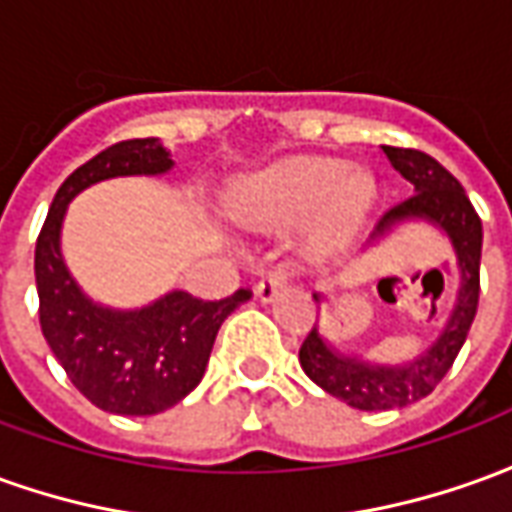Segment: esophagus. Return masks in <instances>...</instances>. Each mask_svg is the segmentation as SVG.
<instances>
[{"label":"esophagus","instance_id":"1","mask_svg":"<svg viewBox=\"0 0 512 512\" xmlns=\"http://www.w3.org/2000/svg\"><path fill=\"white\" fill-rule=\"evenodd\" d=\"M285 285H288V274H285L282 268H277V271H268L266 277L257 282V288H255L257 299H260V302H274V296H277Z\"/></svg>","mask_w":512,"mask_h":512}]
</instances>
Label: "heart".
<instances>
[{"label":"heart","mask_w":512,"mask_h":512,"mask_svg":"<svg viewBox=\"0 0 512 512\" xmlns=\"http://www.w3.org/2000/svg\"><path fill=\"white\" fill-rule=\"evenodd\" d=\"M374 199V180L352 163L296 155L238 182L230 210L252 230H282L302 221V252L327 257L355 238Z\"/></svg>","instance_id":"heart-1"}]
</instances>
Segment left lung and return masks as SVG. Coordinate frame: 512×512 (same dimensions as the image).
<instances>
[{
    "instance_id": "obj_1",
    "label": "left lung",
    "mask_w": 512,
    "mask_h": 512,
    "mask_svg": "<svg viewBox=\"0 0 512 512\" xmlns=\"http://www.w3.org/2000/svg\"><path fill=\"white\" fill-rule=\"evenodd\" d=\"M382 152L388 155L393 169L413 185L416 194L382 216L371 241L388 235L402 221H430L438 230L446 232L449 244L455 249L460 288L438 341L424 355L399 366H382L357 355H343L327 343L316 327L310 330L299 349V363L305 374L318 388H324L330 396L357 410H393L430 396L435 385L443 380V374L452 368L457 352L463 349L480 302L482 221L474 205L468 202L463 185L435 157L418 149L382 146ZM313 299L321 302L318 293H313Z\"/></svg>"
}]
</instances>
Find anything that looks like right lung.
<instances>
[{
    "instance_id": "add662e5",
    "label": "right lung",
    "mask_w": 512,
    "mask_h": 512,
    "mask_svg": "<svg viewBox=\"0 0 512 512\" xmlns=\"http://www.w3.org/2000/svg\"><path fill=\"white\" fill-rule=\"evenodd\" d=\"M174 160L157 138L107 146L57 188L38 244L35 285L41 330L74 388L116 416H155L182 402L205 377L224 318L252 293L205 302L171 291L138 310H113L88 299L60 252V230L74 196L96 182L135 174H166Z\"/></svg>"
}]
</instances>
